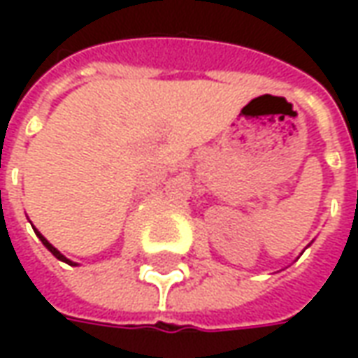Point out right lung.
Wrapping results in <instances>:
<instances>
[{"mask_svg":"<svg viewBox=\"0 0 358 358\" xmlns=\"http://www.w3.org/2000/svg\"><path fill=\"white\" fill-rule=\"evenodd\" d=\"M34 232H36V230H34ZM36 234H38V238H40V240H42V243H43V245H45V248L50 249L51 253H53V255L57 257L59 261H65V263H66V264H74V263H73V261H69V259H66V257H63V255H61V253H59L57 249L53 248V245H51L50 241H48V240H45V238H43L42 234H40V232H36Z\"/></svg>","mask_w":358,"mask_h":358,"instance_id":"add662e5","label":"right lung"}]
</instances>
